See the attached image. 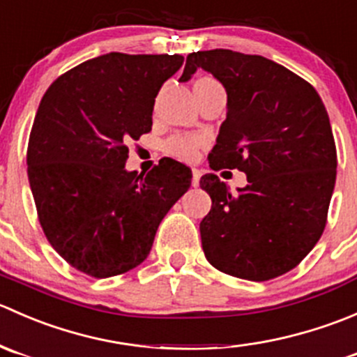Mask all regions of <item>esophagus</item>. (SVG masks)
Segmentation results:
<instances>
[{
  "label": "esophagus",
  "mask_w": 357,
  "mask_h": 357,
  "mask_svg": "<svg viewBox=\"0 0 357 357\" xmlns=\"http://www.w3.org/2000/svg\"><path fill=\"white\" fill-rule=\"evenodd\" d=\"M192 174H193V178H192V186L193 188H197V186H199V183H200V171L199 169H193L192 171Z\"/></svg>",
  "instance_id": "obj_1"
}]
</instances>
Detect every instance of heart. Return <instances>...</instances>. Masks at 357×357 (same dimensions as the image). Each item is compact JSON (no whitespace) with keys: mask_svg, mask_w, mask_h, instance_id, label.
Segmentation results:
<instances>
[{"mask_svg":"<svg viewBox=\"0 0 357 357\" xmlns=\"http://www.w3.org/2000/svg\"><path fill=\"white\" fill-rule=\"evenodd\" d=\"M212 86H219L218 82L212 77H199L195 82H193V91L199 93L204 91V89L212 88ZM202 139L197 138V136H185V135H176L172 138L167 139L165 143V152L171 153L172 157L181 158V160H195L197 155H199L202 149Z\"/></svg>","mask_w":357,"mask_h":357,"instance_id":"heart-1","label":"heart"}]
</instances>
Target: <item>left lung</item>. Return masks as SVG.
I'll return each mask as SVG.
<instances>
[{
	"instance_id": "8db88e82",
	"label": "left lung",
	"mask_w": 357,
	"mask_h": 357,
	"mask_svg": "<svg viewBox=\"0 0 357 357\" xmlns=\"http://www.w3.org/2000/svg\"><path fill=\"white\" fill-rule=\"evenodd\" d=\"M197 68L226 89L228 112L208 165L238 169V193L215 174L202 176L212 207L200 222L202 248L219 271L266 282L294 269L318 243L337 178V149L316 89L259 55L190 53L179 81Z\"/></svg>"
}]
</instances>
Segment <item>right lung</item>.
<instances>
[{"label":"right lung","mask_w":357,"mask_h":357,"mask_svg":"<svg viewBox=\"0 0 357 357\" xmlns=\"http://www.w3.org/2000/svg\"><path fill=\"white\" fill-rule=\"evenodd\" d=\"M181 55L112 52L60 75L43 96L27 146V176L46 238L79 271L122 275L150 254L160 221L192 171L160 158L126 171L128 143L152 131L158 89Z\"/></svg>","instance_id":"right-lung-1"}]
</instances>
